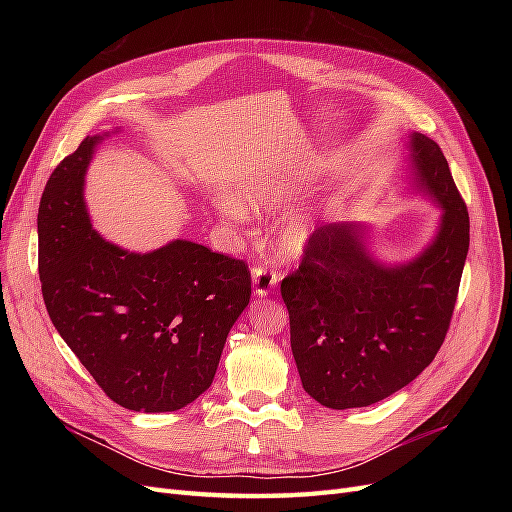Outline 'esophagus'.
<instances>
[{"mask_svg": "<svg viewBox=\"0 0 512 512\" xmlns=\"http://www.w3.org/2000/svg\"><path fill=\"white\" fill-rule=\"evenodd\" d=\"M252 282L258 297H267V294L277 286V282H280V273H275L273 269H267V267H254Z\"/></svg>", "mask_w": 512, "mask_h": 512, "instance_id": "obj_1", "label": "esophagus"}]
</instances>
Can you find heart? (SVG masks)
I'll return each instance as SVG.
<instances>
[{"label": "heart", "instance_id": "b5f03b06", "mask_svg": "<svg viewBox=\"0 0 512 512\" xmlns=\"http://www.w3.org/2000/svg\"><path fill=\"white\" fill-rule=\"evenodd\" d=\"M237 198L245 207H250L254 211H267L282 200L273 185H269L267 181H260V179L245 181L243 185H239ZM218 211L228 224L239 226V224L247 222V211L237 203L235 198H230V196H222L218 200ZM307 239H309L307 222L301 218H290L282 224L280 230H277L275 245L280 247L282 254H286V256H299L305 250Z\"/></svg>", "mask_w": 512, "mask_h": 512}]
</instances>
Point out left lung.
<instances>
[{
	"label": "left lung",
	"mask_w": 512,
	"mask_h": 512,
	"mask_svg": "<svg viewBox=\"0 0 512 512\" xmlns=\"http://www.w3.org/2000/svg\"><path fill=\"white\" fill-rule=\"evenodd\" d=\"M418 188L444 209L438 237L406 265L371 258L359 224H324L282 280L290 346L318 404L363 408L397 393L436 359L451 327L470 247L468 207L438 143L414 132Z\"/></svg>",
	"instance_id": "left-lung-1"
}]
</instances>
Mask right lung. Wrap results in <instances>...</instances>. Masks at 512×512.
I'll return each instance as SVG.
<instances>
[{
    "label": "right lung",
    "instance_id": "right-lung-1",
    "mask_svg": "<svg viewBox=\"0 0 512 512\" xmlns=\"http://www.w3.org/2000/svg\"><path fill=\"white\" fill-rule=\"evenodd\" d=\"M102 136L57 164L38 209V273L55 329L100 389L134 412L203 395L228 331L250 303L243 260L177 239L132 254L91 230L85 170Z\"/></svg>",
    "mask_w": 512,
    "mask_h": 512
}]
</instances>
